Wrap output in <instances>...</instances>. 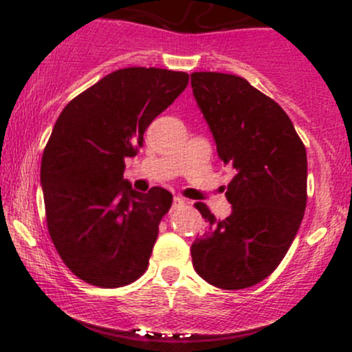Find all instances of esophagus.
I'll return each mask as SVG.
<instances>
[{
	"label": "esophagus",
	"mask_w": 352,
	"mask_h": 352,
	"mask_svg": "<svg viewBox=\"0 0 352 352\" xmlns=\"http://www.w3.org/2000/svg\"><path fill=\"white\" fill-rule=\"evenodd\" d=\"M185 205V200L182 199V197H173V201H172V208H180Z\"/></svg>",
	"instance_id": "esophagus-1"
}]
</instances>
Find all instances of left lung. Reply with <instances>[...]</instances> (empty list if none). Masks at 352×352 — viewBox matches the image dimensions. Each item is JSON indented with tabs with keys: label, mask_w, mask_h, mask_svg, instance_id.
Segmentation results:
<instances>
[{
	"label": "left lung",
	"mask_w": 352,
	"mask_h": 352,
	"mask_svg": "<svg viewBox=\"0 0 352 352\" xmlns=\"http://www.w3.org/2000/svg\"><path fill=\"white\" fill-rule=\"evenodd\" d=\"M190 78L218 157L236 170L225 192L232 204L225 220L195 205L207 228L192 243V263L217 288H250L276 270L300 228L306 148L286 112L246 79L223 72Z\"/></svg>",
	"instance_id": "left-lung-1"
}]
</instances>
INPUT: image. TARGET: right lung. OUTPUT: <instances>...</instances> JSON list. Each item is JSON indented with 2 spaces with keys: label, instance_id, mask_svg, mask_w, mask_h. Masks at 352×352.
I'll return each mask as SVG.
<instances>
[{
  "label": "right lung",
  "instance_id": "add662e5",
  "mask_svg": "<svg viewBox=\"0 0 352 352\" xmlns=\"http://www.w3.org/2000/svg\"><path fill=\"white\" fill-rule=\"evenodd\" d=\"M188 84L185 72L125 67L63 109L41 160L47 230L76 276L119 288L145 273L172 193H140L124 179L125 157Z\"/></svg>",
  "mask_w": 352,
  "mask_h": 352
}]
</instances>
